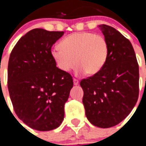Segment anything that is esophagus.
<instances>
[{
  "instance_id": "esophagus-1",
  "label": "esophagus",
  "mask_w": 146,
  "mask_h": 146,
  "mask_svg": "<svg viewBox=\"0 0 146 146\" xmlns=\"http://www.w3.org/2000/svg\"><path fill=\"white\" fill-rule=\"evenodd\" d=\"M73 84H74L75 86L78 84V81L76 79V78H73Z\"/></svg>"
}]
</instances>
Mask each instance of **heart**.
Returning <instances> with one entry per match:
<instances>
[{"instance_id": "obj_1", "label": "heart", "mask_w": 146, "mask_h": 146, "mask_svg": "<svg viewBox=\"0 0 146 146\" xmlns=\"http://www.w3.org/2000/svg\"><path fill=\"white\" fill-rule=\"evenodd\" d=\"M108 54L109 46L104 36L89 32L70 34L50 52L60 70L68 73L76 64V73L88 76H94L104 68Z\"/></svg>"}]
</instances>
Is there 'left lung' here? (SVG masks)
I'll return each mask as SVG.
<instances>
[{
	"label": "left lung",
	"instance_id": "left-lung-1",
	"mask_svg": "<svg viewBox=\"0 0 146 146\" xmlns=\"http://www.w3.org/2000/svg\"><path fill=\"white\" fill-rule=\"evenodd\" d=\"M109 46L104 68L83 79V104L86 118L93 125L109 128L130 113L139 94V66L132 44L115 28L98 26Z\"/></svg>",
	"mask_w": 146,
	"mask_h": 146
}]
</instances>
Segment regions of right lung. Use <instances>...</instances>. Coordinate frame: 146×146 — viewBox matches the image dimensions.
<instances>
[{"label":"right lung","mask_w":146,"mask_h":146,"mask_svg":"<svg viewBox=\"0 0 146 146\" xmlns=\"http://www.w3.org/2000/svg\"><path fill=\"white\" fill-rule=\"evenodd\" d=\"M64 32L35 28L22 36L10 54L8 89L20 120L38 131L60 127L73 86L72 76L56 67L52 46Z\"/></svg>","instance_id":"add662e5"}]
</instances>
